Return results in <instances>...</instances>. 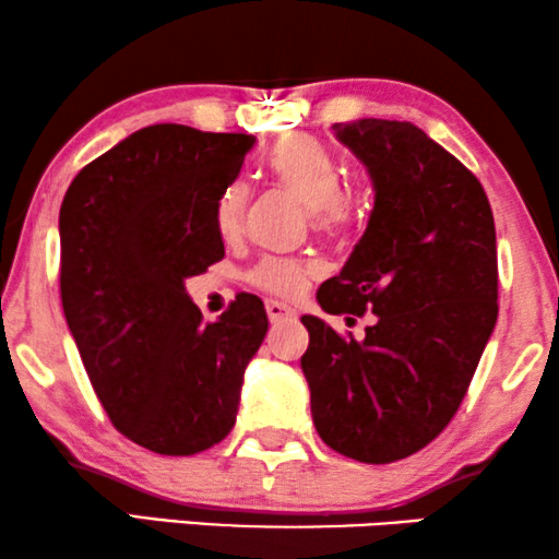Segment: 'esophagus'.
<instances>
[{"mask_svg": "<svg viewBox=\"0 0 559 559\" xmlns=\"http://www.w3.org/2000/svg\"><path fill=\"white\" fill-rule=\"evenodd\" d=\"M264 310H266V318H270L272 323H285V320L295 318V310L287 308V305L277 302V300H266Z\"/></svg>", "mask_w": 559, "mask_h": 559, "instance_id": "34e87169", "label": "esophagus"}]
</instances>
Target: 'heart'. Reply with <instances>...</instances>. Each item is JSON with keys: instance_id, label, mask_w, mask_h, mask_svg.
<instances>
[{"instance_id": "obj_1", "label": "heart", "mask_w": 559, "mask_h": 559, "mask_svg": "<svg viewBox=\"0 0 559 559\" xmlns=\"http://www.w3.org/2000/svg\"><path fill=\"white\" fill-rule=\"evenodd\" d=\"M266 167L282 188L310 209L312 226L318 231H343L358 218L361 203L354 193L341 188V170L331 150L308 134H287L274 144ZM247 182H231L216 201V228L224 239L241 234L247 218ZM312 272L310 264L293 257H264L249 272V282L264 293L293 297L300 293Z\"/></svg>"}]
</instances>
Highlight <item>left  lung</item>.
Wrapping results in <instances>:
<instances>
[{"label":"left lung","instance_id":"left-lung-1","mask_svg":"<svg viewBox=\"0 0 559 559\" xmlns=\"http://www.w3.org/2000/svg\"><path fill=\"white\" fill-rule=\"evenodd\" d=\"M333 129L377 195L361 241L318 302L331 316L377 320L356 341L302 316L310 346L300 364L325 445L381 465L438 438L468 392L499 316L496 228L476 175L419 127L358 119Z\"/></svg>","mask_w":559,"mask_h":559}]
</instances>
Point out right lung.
<instances>
[{"label":"right lung","instance_id":"add662e5","mask_svg":"<svg viewBox=\"0 0 559 559\" xmlns=\"http://www.w3.org/2000/svg\"><path fill=\"white\" fill-rule=\"evenodd\" d=\"M251 134L152 124L75 175L60 205V300L111 425L159 455H195L231 432L264 305L236 295L203 323L186 280L224 259L216 201Z\"/></svg>","mask_w":559,"mask_h":559}]
</instances>
